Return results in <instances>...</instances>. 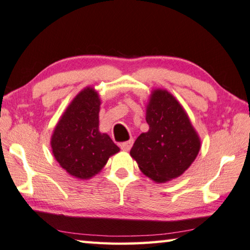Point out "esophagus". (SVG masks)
Returning <instances> with one entry per match:
<instances>
[{"label": "esophagus", "mask_w": 250, "mask_h": 250, "mask_svg": "<svg viewBox=\"0 0 250 250\" xmlns=\"http://www.w3.org/2000/svg\"><path fill=\"white\" fill-rule=\"evenodd\" d=\"M132 145H133V140H129L126 142L120 143V147H121V150H124V151H129L131 149V146H132Z\"/></svg>", "instance_id": "obj_1"}]
</instances>
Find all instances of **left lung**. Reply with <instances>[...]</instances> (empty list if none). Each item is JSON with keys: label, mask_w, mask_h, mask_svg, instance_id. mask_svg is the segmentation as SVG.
<instances>
[{"label": "left lung", "mask_w": 250, "mask_h": 250, "mask_svg": "<svg viewBox=\"0 0 250 250\" xmlns=\"http://www.w3.org/2000/svg\"><path fill=\"white\" fill-rule=\"evenodd\" d=\"M146 120L149 131L139 135L130 155L139 168L156 183L181 176L201 150V139L185 109L166 89L151 91Z\"/></svg>", "instance_id": "1"}]
</instances>
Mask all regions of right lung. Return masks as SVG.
Wrapping results in <instances>:
<instances>
[{"mask_svg":"<svg viewBox=\"0 0 250 250\" xmlns=\"http://www.w3.org/2000/svg\"><path fill=\"white\" fill-rule=\"evenodd\" d=\"M100 104L95 88H83L66 108L50 138L54 158L78 180L98 174L110 156L120 151L107 133L99 131Z\"/></svg>","mask_w":250,"mask_h":250,"instance_id":"add662e5","label":"right lung"}]
</instances>
